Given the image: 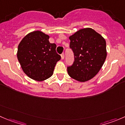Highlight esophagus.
<instances>
[{"label": "esophagus", "instance_id": "esophagus-1", "mask_svg": "<svg viewBox=\"0 0 125 125\" xmlns=\"http://www.w3.org/2000/svg\"><path fill=\"white\" fill-rule=\"evenodd\" d=\"M61 58L62 59H64V58H65V55H64V54H61Z\"/></svg>", "mask_w": 125, "mask_h": 125}]
</instances>
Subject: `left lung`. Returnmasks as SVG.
<instances>
[{
	"instance_id": "left-lung-1",
	"label": "left lung",
	"mask_w": 125,
	"mask_h": 125,
	"mask_svg": "<svg viewBox=\"0 0 125 125\" xmlns=\"http://www.w3.org/2000/svg\"><path fill=\"white\" fill-rule=\"evenodd\" d=\"M69 38L74 61L67 67L68 73L79 82L89 81L97 74L106 60V40L91 28L80 29Z\"/></svg>"
}]
</instances>
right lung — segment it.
<instances>
[{"label": "right lung", "instance_id": "add662e5", "mask_svg": "<svg viewBox=\"0 0 125 125\" xmlns=\"http://www.w3.org/2000/svg\"><path fill=\"white\" fill-rule=\"evenodd\" d=\"M49 36L37 30L28 33L18 45L17 57L24 73L30 78L43 81L53 74L61 57L56 44L50 43Z\"/></svg>", "mask_w": 125, "mask_h": 125}]
</instances>
